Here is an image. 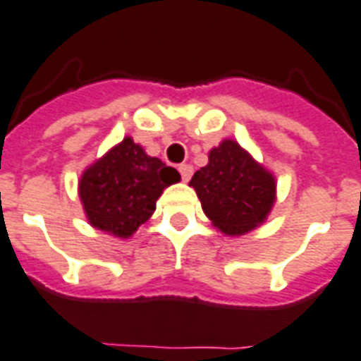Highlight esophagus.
<instances>
[{"label":"esophagus","instance_id":"34e87169","mask_svg":"<svg viewBox=\"0 0 361 361\" xmlns=\"http://www.w3.org/2000/svg\"><path fill=\"white\" fill-rule=\"evenodd\" d=\"M178 171H180V174H181V180L183 181H189L190 180V176H192V166L190 165H180V169H178Z\"/></svg>","mask_w":361,"mask_h":361}]
</instances>
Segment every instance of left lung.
<instances>
[{"instance_id": "obj_1", "label": "left lung", "mask_w": 361, "mask_h": 361, "mask_svg": "<svg viewBox=\"0 0 361 361\" xmlns=\"http://www.w3.org/2000/svg\"><path fill=\"white\" fill-rule=\"evenodd\" d=\"M189 185L226 235H243L265 221L276 190L274 178L233 140L209 152V163L195 172Z\"/></svg>"}]
</instances>
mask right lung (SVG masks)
I'll return each instance as SVG.
<instances>
[{"instance_id": "obj_1", "label": "right lung", "mask_w": 361, "mask_h": 361, "mask_svg": "<svg viewBox=\"0 0 361 361\" xmlns=\"http://www.w3.org/2000/svg\"><path fill=\"white\" fill-rule=\"evenodd\" d=\"M176 181V169L146 155L128 137L85 171L79 196L92 226L130 237L150 219L163 189Z\"/></svg>"}]
</instances>
